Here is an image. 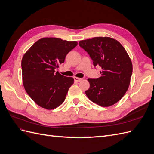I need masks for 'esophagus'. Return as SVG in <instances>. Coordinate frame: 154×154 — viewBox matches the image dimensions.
Instances as JSON below:
<instances>
[{"mask_svg": "<svg viewBox=\"0 0 154 154\" xmlns=\"http://www.w3.org/2000/svg\"><path fill=\"white\" fill-rule=\"evenodd\" d=\"M74 80L76 82H80L81 80H83V78H78V77H74Z\"/></svg>", "mask_w": 154, "mask_h": 154, "instance_id": "esophagus-1", "label": "esophagus"}]
</instances>
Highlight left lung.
<instances>
[{"label": "left lung", "mask_w": 154, "mask_h": 154, "mask_svg": "<svg viewBox=\"0 0 154 154\" xmlns=\"http://www.w3.org/2000/svg\"><path fill=\"white\" fill-rule=\"evenodd\" d=\"M93 60L101 67V76L88 78L90 87L85 94L91 101L107 107L117 103L127 91L132 73V63L123 46L108 36L94 37L79 42Z\"/></svg>", "instance_id": "1"}]
</instances>
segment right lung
Wrapping results in <instances>:
<instances>
[{
    "mask_svg": "<svg viewBox=\"0 0 154 154\" xmlns=\"http://www.w3.org/2000/svg\"><path fill=\"white\" fill-rule=\"evenodd\" d=\"M77 44L76 41L45 37L36 41L23 56V85L38 106L54 109L66 99L74 78L55 72V69L64 62L66 55Z\"/></svg>",
    "mask_w": 154,
    "mask_h": 154,
    "instance_id": "right-lung-1",
    "label": "right lung"
}]
</instances>
